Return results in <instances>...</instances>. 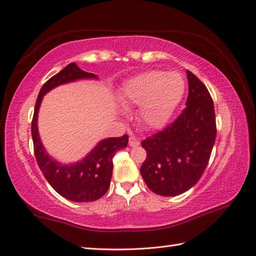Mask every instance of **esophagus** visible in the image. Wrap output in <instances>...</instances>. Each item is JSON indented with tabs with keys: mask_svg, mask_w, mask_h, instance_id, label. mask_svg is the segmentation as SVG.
I'll return each mask as SVG.
<instances>
[{
	"mask_svg": "<svg viewBox=\"0 0 256 256\" xmlns=\"http://www.w3.org/2000/svg\"><path fill=\"white\" fill-rule=\"evenodd\" d=\"M129 145H130L131 147H136V146L140 145V141H138V138H136V136H131L129 138Z\"/></svg>",
	"mask_w": 256,
	"mask_h": 256,
	"instance_id": "1",
	"label": "esophagus"
}]
</instances>
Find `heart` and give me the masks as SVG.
Here are the masks:
<instances>
[{"mask_svg":"<svg viewBox=\"0 0 256 256\" xmlns=\"http://www.w3.org/2000/svg\"><path fill=\"white\" fill-rule=\"evenodd\" d=\"M184 80L178 72L150 70L124 84L120 100L124 106H140L138 120L158 129L166 125L184 94Z\"/></svg>","mask_w":256,"mask_h":256,"instance_id":"b5f03b06","label":"heart"}]
</instances>
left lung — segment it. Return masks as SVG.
Returning <instances> with one entry per match:
<instances>
[{"label":"left lung","mask_w":256,"mask_h":256,"mask_svg":"<svg viewBox=\"0 0 256 256\" xmlns=\"http://www.w3.org/2000/svg\"><path fill=\"white\" fill-rule=\"evenodd\" d=\"M189 94L182 114L160 132L142 141L147 157L141 166L145 184L158 196H180L194 186L210 158L216 127L212 98L187 70Z\"/></svg>","instance_id":"1"}]
</instances>
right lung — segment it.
<instances>
[{
    "instance_id": "right-lung-1",
    "label": "right lung",
    "mask_w": 256,
    "mask_h": 256,
    "mask_svg": "<svg viewBox=\"0 0 256 256\" xmlns=\"http://www.w3.org/2000/svg\"><path fill=\"white\" fill-rule=\"evenodd\" d=\"M80 79H97L95 74L83 72L76 63H70L46 82L38 94L32 120V138L37 164L44 176L58 194L72 202H92L106 194L110 187L113 172L112 159L115 152L125 148L128 136L109 138L100 141L81 161L62 164L46 152L37 128L38 110L42 97L60 84Z\"/></svg>"
}]
</instances>
